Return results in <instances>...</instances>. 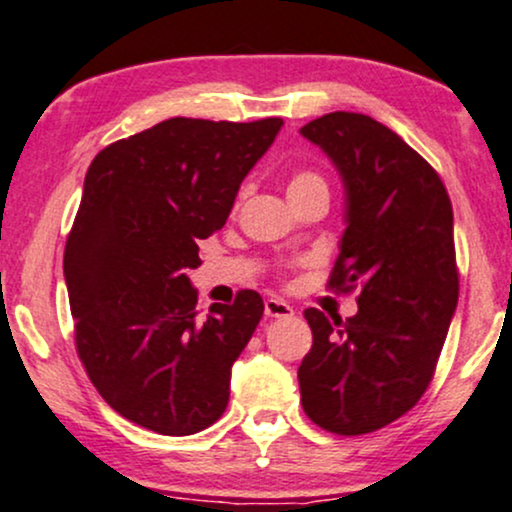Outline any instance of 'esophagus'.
<instances>
[{"mask_svg": "<svg viewBox=\"0 0 512 512\" xmlns=\"http://www.w3.org/2000/svg\"><path fill=\"white\" fill-rule=\"evenodd\" d=\"M263 309H266L268 318H287V316L294 314L292 306L287 302H282V299H266Z\"/></svg>", "mask_w": 512, "mask_h": 512, "instance_id": "1", "label": "esophagus"}]
</instances>
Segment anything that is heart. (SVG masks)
<instances>
[{
	"mask_svg": "<svg viewBox=\"0 0 512 512\" xmlns=\"http://www.w3.org/2000/svg\"><path fill=\"white\" fill-rule=\"evenodd\" d=\"M318 191H328V182L321 172L316 170H299L290 177V184H287V194L292 198H304L311 194H318ZM246 194V186L242 189V196Z\"/></svg>",
	"mask_w": 512,
	"mask_h": 512,
	"instance_id": "1",
	"label": "heart"
}]
</instances>
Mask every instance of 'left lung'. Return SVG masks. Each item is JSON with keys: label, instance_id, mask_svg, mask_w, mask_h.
Segmentation results:
<instances>
[{"label": "left lung", "instance_id": "obj_1", "mask_svg": "<svg viewBox=\"0 0 512 512\" xmlns=\"http://www.w3.org/2000/svg\"><path fill=\"white\" fill-rule=\"evenodd\" d=\"M347 191V230L328 287L357 290L347 321L306 309L314 345L299 366L302 407L338 436L383 429L434 378L460 294L453 206L434 167L376 119L330 112L302 126Z\"/></svg>", "mask_w": 512, "mask_h": 512}]
</instances>
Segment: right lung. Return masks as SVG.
<instances>
[{"label": "right lung", "mask_w": 512, "mask_h": 512, "mask_svg": "<svg viewBox=\"0 0 512 512\" xmlns=\"http://www.w3.org/2000/svg\"><path fill=\"white\" fill-rule=\"evenodd\" d=\"M280 126L172 117L90 162L64 249L76 352L102 400L143 429L191 436L225 412L263 299L242 290L201 316L186 273Z\"/></svg>", "instance_id": "1"}]
</instances>
